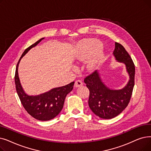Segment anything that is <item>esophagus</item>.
Segmentation results:
<instances>
[{"label": "esophagus", "mask_w": 151, "mask_h": 151, "mask_svg": "<svg viewBox=\"0 0 151 151\" xmlns=\"http://www.w3.org/2000/svg\"><path fill=\"white\" fill-rule=\"evenodd\" d=\"M82 85H83V82L80 80H78L75 82V87L76 88L81 86Z\"/></svg>", "instance_id": "34e87169"}]
</instances>
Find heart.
Masks as SVG:
<instances>
[{
	"label": "heart",
	"instance_id": "obj_1",
	"mask_svg": "<svg viewBox=\"0 0 151 151\" xmlns=\"http://www.w3.org/2000/svg\"><path fill=\"white\" fill-rule=\"evenodd\" d=\"M98 47H99V44H97V45H93V47H94V49H97ZM101 54H99V55H98L97 56L96 60L94 61V62H93V63H91V66H93V65L94 64V63H95V62H96V61H97L98 59H99V57H101Z\"/></svg>",
	"mask_w": 151,
	"mask_h": 151
}]
</instances>
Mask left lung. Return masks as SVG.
<instances>
[{"label":"left lung","mask_w":151,"mask_h":151,"mask_svg":"<svg viewBox=\"0 0 151 151\" xmlns=\"http://www.w3.org/2000/svg\"><path fill=\"white\" fill-rule=\"evenodd\" d=\"M115 44L114 55L118 61L126 65L129 75L127 86L120 90L109 89L102 82L97 71L84 80L89 90V106L95 115L104 119H113L128 106L134 86L135 67L132 58L121 44Z\"/></svg>","instance_id":"obj_1"}]
</instances>
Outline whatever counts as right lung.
<instances>
[{
	"label": "right lung",
	"mask_w": 151,
	"mask_h": 151,
	"mask_svg": "<svg viewBox=\"0 0 151 151\" xmlns=\"http://www.w3.org/2000/svg\"><path fill=\"white\" fill-rule=\"evenodd\" d=\"M44 38L39 39L35 44L26 49L17 65L15 83L18 96L22 104L27 112L35 119L41 121H47L53 119L63 109L65 97L73 88L74 81L66 86L55 88L49 92L35 96H30L24 93L19 83L18 67L21 58L28 50L40 42Z\"/></svg>",
	"instance_id": "right-lung-1"
}]
</instances>
